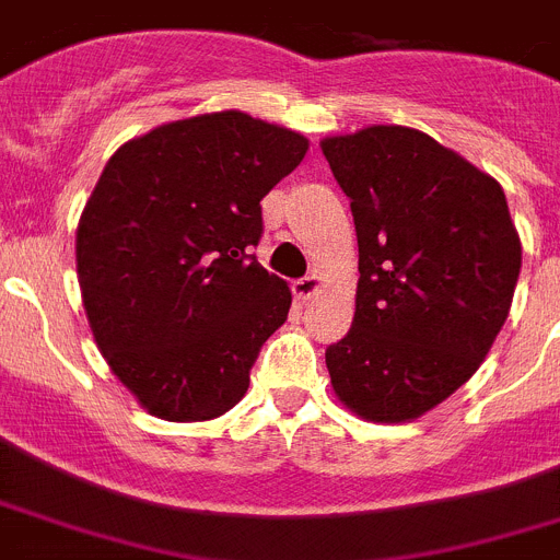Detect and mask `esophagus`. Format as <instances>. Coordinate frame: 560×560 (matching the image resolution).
<instances>
[{
    "label": "esophagus",
    "mask_w": 560,
    "mask_h": 560,
    "mask_svg": "<svg viewBox=\"0 0 560 560\" xmlns=\"http://www.w3.org/2000/svg\"><path fill=\"white\" fill-rule=\"evenodd\" d=\"M320 287H324V281H320V276H315V273L304 276V279H299V281H292V292H295V299H301V301L317 295V292H320Z\"/></svg>",
    "instance_id": "1"
}]
</instances>
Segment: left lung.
Returning a JSON list of instances; mask_svg holds the SVG:
<instances>
[{"mask_svg":"<svg viewBox=\"0 0 560 560\" xmlns=\"http://www.w3.org/2000/svg\"><path fill=\"white\" fill-rule=\"evenodd\" d=\"M351 200L360 281L331 387L368 421L424 416L471 380L511 312L522 243L502 186L401 125L320 142Z\"/></svg>","mask_w":560,"mask_h":560,"instance_id":"obj_1","label":"left lung"}]
</instances>
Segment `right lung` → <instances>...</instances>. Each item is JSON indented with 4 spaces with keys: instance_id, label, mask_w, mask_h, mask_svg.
<instances>
[{
    "instance_id": "1",
    "label": "right lung",
    "mask_w": 560,
    "mask_h": 560,
    "mask_svg": "<svg viewBox=\"0 0 560 560\" xmlns=\"http://www.w3.org/2000/svg\"><path fill=\"white\" fill-rule=\"evenodd\" d=\"M306 148L220 110L130 139L105 164L80 214L78 281L110 371L153 416L209 421L248 390L292 304L254 256L261 198Z\"/></svg>"
}]
</instances>
